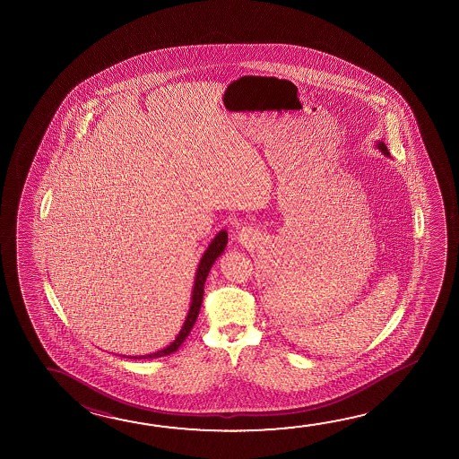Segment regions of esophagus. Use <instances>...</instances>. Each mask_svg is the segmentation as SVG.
Instances as JSON below:
<instances>
[{
	"instance_id": "esophagus-1",
	"label": "esophagus",
	"mask_w": 459,
	"mask_h": 459,
	"mask_svg": "<svg viewBox=\"0 0 459 459\" xmlns=\"http://www.w3.org/2000/svg\"><path fill=\"white\" fill-rule=\"evenodd\" d=\"M240 240L241 241L248 240V237H247V235H245V233L241 232L240 233Z\"/></svg>"
}]
</instances>
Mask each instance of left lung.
Segmentation results:
<instances>
[{
    "mask_svg": "<svg viewBox=\"0 0 459 459\" xmlns=\"http://www.w3.org/2000/svg\"><path fill=\"white\" fill-rule=\"evenodd\" d=\"M377 149H379V151L383 152V153H384V155H385V157H389V151H387V147H385V143H377Z\"/></svg>",
    "mask_w": 459,
    "mask_h": 459,
    "instance_id": "1",
    "label": "left lung"
}]
</instances>
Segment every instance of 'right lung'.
I'll use <instances>...</instances> for the list:
<instances>
[{"label": "right lung", "mask_w": 459, "mask_h": 459, "mask_svg": "<svg viewBox=\"0 0 459 459\" xmlns=\"http://www.w3.org/2000/svg\"><path fill=\"white\" fill-rule=\"evenodd\" d=\"M226 245L227 232L226 230H221V232L212 238L210 247H208V249H206L204 255H202L200 264H198V269H196L194 291H192V302H190V308H188L187 318H186L184 326H182V330L179 331L178 338L174 339V342H171V344L165 347V349L158 351V352L149 353V355H141V357H126V359H158V357H165V355L176 352V351L179 349V346L186 341L188 333H190V330H192L194 325H195L196 316H198V312H200V307H202V301H204V281H206V277H208V273H210L211 267H212L214 261L218 259L219 255L224 253Z\"/></svg>", "instance_id": "add662e5"}]
</instances>
